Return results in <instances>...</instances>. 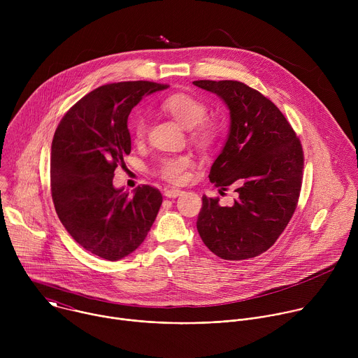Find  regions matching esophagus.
<instances>
[{
    "label": "esophagus",
    "instance_id": "obj_1",
    "mask_svg": "<svg viewBox=\"0 0 358 358\" xmlns=\"http://www.w3.org/2000/svg\"><path fill=\"white\" fill-rule=\"evenodd\" d=\"M181 194H184V191H182V189H177V188H170V189H166V191H164V195H166L167 198H177V196H180Z\"/></svg>",
    "mask_w": 358,
    "mask_h": 358
}]
</instances>
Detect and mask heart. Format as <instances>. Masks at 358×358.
Wrapping results in <instances>:
<instances>
[{"label":"heart","mask_w":358,"mask_h":358,"mask_svg":"<svg viewBox=\"0 0 358 358\" xmlns=\"http://www.w3.org/2000/svg\"><path fill=\"white\" fill-rule=\"evenodd\" d=\"M162 110L177 120L181 126L188 129L189 138L202 148H211L220 138V127L215 122L206 119L208 113V105L199 97L177 92L163 99ZM147 126L144 119L138 117L134 120L131 133L137 143L145 137ZM192 160L189 156L169 157L162 160L159 167V176L174 184H180L187 178V170L191 167Z\"/></svg>","instance_id":"1"}]
</instances>
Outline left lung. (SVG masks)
Wrapping results in <instances>:
<instances>
[{
    "instance_id": "left-lung-1",
    "label": "left lung",
    "mask_w": 358,
    "mask_h": 358,
    "mask_svg": "<svg viewBox=\"0 0 358 358\" xmlns=\"http://www.w3.org/2000/svg\"><path fill=\"white\" fill-rule=\"evenodd\" d=\"M229 109V136L210 180L221 194L234 188L231 207L202 196L196 229L207 248L227 261L266 252L292 220L301 188L304 156L299 137L272 100L238 80H195Z\"/></svg>"
}]
</instances>
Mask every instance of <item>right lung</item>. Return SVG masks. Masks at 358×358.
Here are the masks:
<instances>
[{
  "label": "right lung",
  "mask_w": 358,
  "mask_h": 358,
  "mask_svg": "<svg viewBox=\"0 0 358 358\" xmlns=\"http://www.w3.org/2000/svg\"><path fill=\"white\" fill-rule=\"evenodd\" d=\"M169 85L136 80L100 86L65 113L50 151V192L69 235L99 258L119 261L145 239L163 202L162 192L138 185L130 195L113 187L131 140L127 117L152 92Z\"/></svg>",
  "instance_id": "right-lung-1"
}]
</instances>
